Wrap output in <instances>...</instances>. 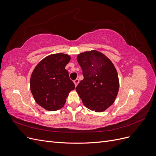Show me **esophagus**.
<instances>
[{"label":"esophagus","instance_id":"34e87169","mask_svg":"<svg viewBox=\"0 0 156 156\" xmlns=\"http://www.w3.org/2000/svg\"><path fill=\"white\" fill-rule=\"evenodd\" d=\"M79 83V80L78 79H75V81H74V84H75V87H77Z\"/></svg>","mask_w":156,"mask_h":156}]
</instances>
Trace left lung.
Masks as SVG:
<instances>
[{
    "instance_id": "1",
    "label": "left lung",
    "mask_w": 156,
    "mask_h": 156,
    "mask_svg": "<svg viewBox=\"0 0 156 156\" xmlns=\"http://www.w3.org/2000/svg\"><path fill=\"white\" fill-rule=\"evenodd\" d=\"M84 79L76 91L84 106L97 112L105 111L117 96L119 79L114 64L107 56L96 50L77 55Z\"/></svg>"
}]
</instances>
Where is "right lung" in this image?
<instances>
[{
    "instance_id": "obj_1",
    "label": "right lung",
    "mask_w": 156,
    "mask_h": 156,
    "mask_svg": "<svg viewBox=\"0 0 156 156\" xmlns=\"http://www.w3.org/2000/svg\"><path fill=\"white\" fill-rule=\"evenodd\" d=\"M70 59L67 54H52L42 59L33 70L30 90L36 102L46 110L62 108L69 93L75 89L65 69Z\"/></svg>"
}]
</instances>
